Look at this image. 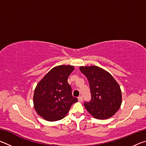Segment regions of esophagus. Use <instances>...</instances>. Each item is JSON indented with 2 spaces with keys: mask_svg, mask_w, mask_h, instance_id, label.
<instances>
[{
  "mask_svg": "<svg viewBox=\"0 0 146 146\" xmlns=\"http://www.w3.org/2000/svg\"><path fill=\"white\" fill-rule=\"evenodd\" d=\"M78 100L79 102H82V101H83V98H82V96H80V97H78Z\"/></svg>",
  "mask_w": 146,
  "mask_h": 146,
  "instance_id": "obj_1",
  "label": "esophagus"
}]
</instances>
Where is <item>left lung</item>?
Instances as JSON below:
<instances>
[{
    "label": "left lung",
    "instance_id": "8db88e82",
    "mask_svg": "<svg viewBox=\"0 0 146 146\" xmlns=\"http://www.w3.org/2000/svg\"><path fill=\"white\" fill-rule=\"evenodd\" d=\"M89 81L91 99L85 102L88 111L97 119H107L114 115L122 104L119 85L110 73L97 66L80 67Z\"/></svg>",
    "mask_w": 146,
    "mask_h": 146
}]
</instances>
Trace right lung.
<instances>
[{
	"label": "right lung",
	"instance_id": "1",
	"mask_svg": "<svg viewBox=\"0 0 146 146\" xmlns=\"http://www.w3.org/2000/svg\"><path fill=\"white\" fill-rule=\"evenodd\" d=\"M74 70L71 66H58L53 68L38 82L35 90L34 107L36 113L48 121H56L67 115L73 97L68 76Z\"/></svg>",
	"mask_w": 146,
	"mask_h": 146
}]
</instances>
